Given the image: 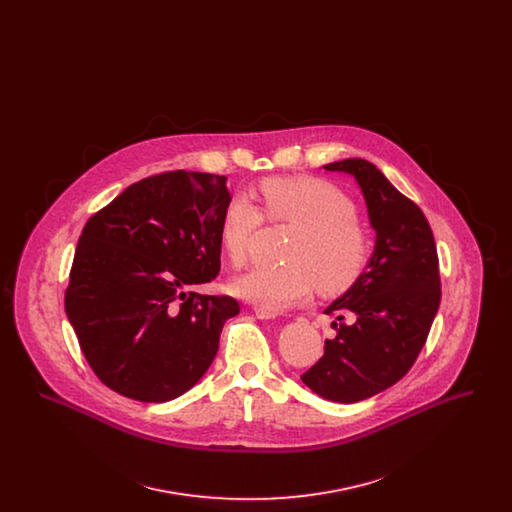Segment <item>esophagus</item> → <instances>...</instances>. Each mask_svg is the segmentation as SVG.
<instances>
[{"instance_id":"esophagus-1","label":"esophagus","mask_w":512,"mask_h":512,"mask_svg":"<svg viewBox=\"0 0 512 512\" xmlns=\"http://www.w3.org/2000/svg\"><path fill=\"white\" fill-rule=\"evenodd\" d=\"M255 313H257V317L259 318L278 317V311H272V309H267V307H257Z\"/></svg>"}]
</instances>
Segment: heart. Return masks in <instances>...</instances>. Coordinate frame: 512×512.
Here are the masks:
<instances>
[{
	"label": "heart",
	"instance_id": "heart-1",
	"mask_svg": "<svg viewBox=\"0 0 512 512\" xmlns=\"http://www.w3.org/2000/svg\"><path fill=\"white\" fill-rule=\"evenodd\" d=\"M263 211L245 194H234L220 215V244L236 268L247 265L251 245L265 224H284L295 234L284 249L286 265L251 270L236 282L245 299L280 311L322 293L349 290L372 257V236L357 217V203L330 180L272 176L259 184Z\"/></svg>",
	"mask_w": 512,
	"mask_h": 512
}]
</instances>
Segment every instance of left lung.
Segmentation results:
<instances>
[{"label":"left lung","instance_id":"1","mask_svg":"<svg viewBox=\"0 0 512 512\" xmlns=\"http://www.w3.org/2000/svg\"><path fill=\"white\" fill-rule=\"evenodd\" d=\"M357 178L376 247L363 276L336 299V338L301 380L324 399L357 403L399 382L428 340L441 301L438 249L420 207L365 159L324 165Z\"/></svg>","mask_w":512,"mask_h":512}]
</instances>
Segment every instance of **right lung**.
Instances as JSON below:
<instances>
[{
    "label": "right lung",
    "instance_id": "1",
    "mask_svg": "<svg viewBox=\"0 0 512 512\" xmlns=\"http://www.w3.org/2000/svg\"><path fill=\"white\" fill-rule=\"evenodd\" d=\"M226 178L169 171L128 186L82 228L65 311L99 380L163 403L194 388L219 351L230 295L192 288L217 278Z\"/></svg>",
    "mask_w": 512,
    "mask_h": 512
}]
</instances>
